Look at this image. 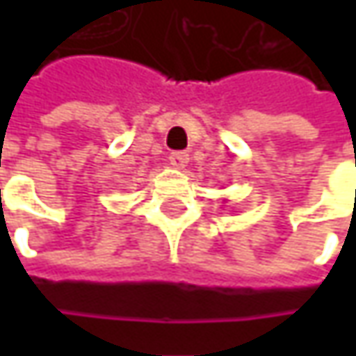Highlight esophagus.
<instances>
[{"label":"esophagus","instance_id":"obj_1","mask_svg":"<svg viewBox=\"0 0 356 356\" xmlns=\"http://www.w3.org/2000/svg\"><path fill=\"white\" fill-rule=\"evenodd\" d=\"M188 160H190V154L184 152V150H176V152L170 154V164L176 166V168H184L186 164H188Z\"/></svg>","mask_w":356,"mask_h":356}]
</instances>
